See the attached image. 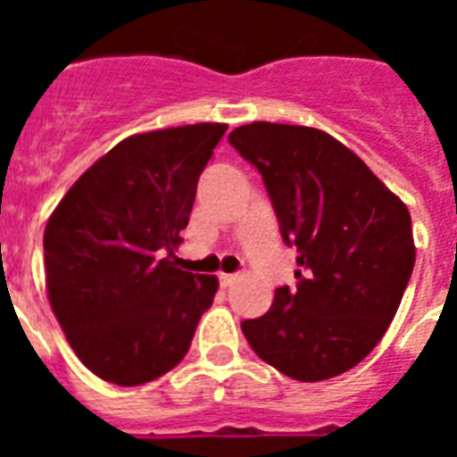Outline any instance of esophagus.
Segmentation results:
<instances>
[{
	"label": "esophagus",
	"instance_id": "1",
	"mask_svg": "<svg viewBox=\"0 0 457 457\" xmlns=\"http://www.w3.org/2000/svg\"><path fill=\"white\" fill-rule=\"evenodd\" d=\"M237 281V274H224L221 272L220 274V284H221V288H228V286H233Z\"/></svg>",
	"mask_w": 457,
	"mask_h": 457
}]
</instances>
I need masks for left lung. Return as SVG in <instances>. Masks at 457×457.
<instances>
[{
    "instance_id": "left-lung-1",
    "label": "left lung",
    "mask_w": 457,
    "mask_h": 457,
    "mask_svg": "<svg viewBox=\"0 0 457 457\" xmlns=\"http://www.w3.org/2000/svg\"><path fill=\"white\" fill-rule=\"evenodd\" d=\"M231 146L261 171L297 288L242 322L258 357L300 382L337 378L385 337L414 270L411 217L350 148L306 125H240Z\"/></svg>"
}]
</instances>
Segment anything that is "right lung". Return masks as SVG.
<instances>
[{"label":"right lung","instance_id":"obj_1","mask_svg":"<svg viewBox=\"0 0 457 457\" xmlns=\"http://www.w3.org/2000/svg\"><path fill=\"white\" fill-rule=\"evenodd\" d=\"M226 128L196 123L119 141L47 220L52 311L104 382L137 386L179 366L212 304L217 277L179 270L173 249Z\"/></svg>","mask_w":457,"mask_h":457}]
</instances>
